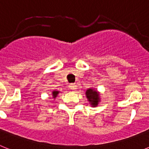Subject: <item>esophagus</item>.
Masks as SVG:
<instances>
[{
	"label": "esophagus",
	"mask_w": 149,
	"mask_h": 149,
	"mask_svg": "<svg viewBox=\"0 0 149 149\" xmlns=\"http://www.w3.org/2000/svg\"><path fill=\"white\" fill-rule=\"evenodd\" d=\"M69 88H70L72 90H76V89H77V85H75L74 84H71L70 85H69Z\"/></svg>",
	"instance_id": "esophagus-1"
}]
</instances>
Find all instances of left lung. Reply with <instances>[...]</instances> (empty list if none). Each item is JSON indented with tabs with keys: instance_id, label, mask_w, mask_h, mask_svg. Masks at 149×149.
Returning a JSON list of instances; mask_svg holds the SVG:
<instances>
[{
	"instance_id": "8db88e82",
	"label": "left lung",
	"mask_w": 149,
	"mask_h": 149,
	"mask_svg": "<svg viewBox=\"0 0 149 149\" xmlns=\"http://www.w3.org/2000/svg\"><path fill=\"white\" fill-rule=\"evenodd\" d=\"M86 96L88 101H89L91 107H95L98 106L101 101L99 93L94 88H89L86 91Z\"/></svg>"
}]
</instances>
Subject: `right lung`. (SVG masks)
<instances>
[{
    "mask_svg": "<svg viewBox=\"0 0 149 149\" xmlns=\"http://www.w3.org/2000/svg\"><path fill=\"white\" fill-rule=\"evenodd\" d=\"M59 93H60V91H57V90L52 91V98L55 99V98L57 97V95H58Z\"/></svg>",
    "mask_w": 149,
    "mask_h": 149,
    "instance_id": "add662e5",
    "label": "right lung"
}]
</instances>
